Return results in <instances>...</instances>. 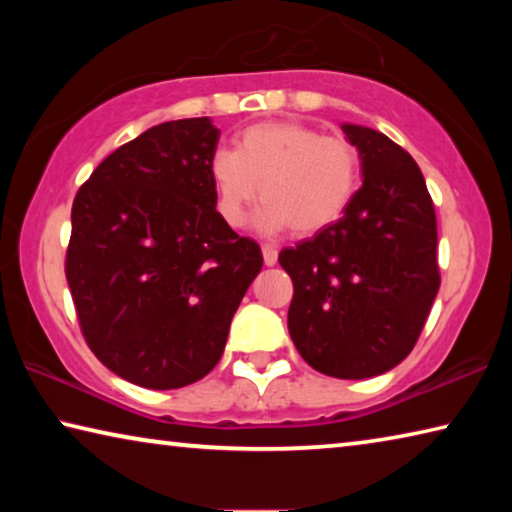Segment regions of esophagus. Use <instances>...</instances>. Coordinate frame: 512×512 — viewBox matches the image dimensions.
<instances>
[{"label":"esophagus","mask_w":512,"mask_h":512,"mask_svg":"<svg viewBox=\"0 0 512 512\" xmlns=\"http://www.w3.org/2000/svg\"><path fill=\"white\" fill-rule=\"evenodd\" d=\"M262 255H264V264L266 266H275L277 262V248L275 246H262Z\"/></svg>","instance_id":"obj_1"}]
</instances>
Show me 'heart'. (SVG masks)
<instances>
[{
  "label": "heart",
  "instance_id": "obj_1",
  "mask_svg": "<svg viewBox=\"0 0 512 512\" xmlns=\"http://www.w3.org/2000/svg\"><path fill=\"white\" fill-rule=\"evenodd\" d=\"M359 153L345 137L323 135L298 121L248 126L237 151L216 149L210 158L216 212L239 228L262 192L257 225L266 232L314 235L339 221L359 187Z\"/></svg>",
  "mask_w": 512,
  "mask_h": 512
}]
</instances>
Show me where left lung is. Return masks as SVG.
Instances as JSON below:
<instances>
[{
  "label": "left lung",
  "mask_w": 512,
  "mask_h": 512,
  "mask_svg": "<svg viewBox=\"0 0 512 512\" xmlns=\"http://www.w3.org/2000/svg\"><path fill=\"white\" fill-rule=\"evenodd\" d=\"M363 185L336 223L284 248L289 334L311 368L368 379L409 357L440 287L438 232L422 171L402 146L343 124Z\"/></svg>",
  "instance_id": "8db88e82"
}]
</instances>
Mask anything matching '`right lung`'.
Listing matches in <instances>:
<instances>
[{
	"instance_id": "1",
	"label": "right lung",
	"mask_w": 512,
	"mask_h": 512,
	"mask_svg": "<svg viewBox=\"0 0 512 512\" xmlns=\"http://www.w3.org/2000/svg\"><path fill=\"white\" fill-rule=\"evenodd\" d=\"M210 117L119 146L72 205L65 275L85 341L131 384L169 391L219 363L262 250L216 212Z\"/></svg>"
}]
</instances>
